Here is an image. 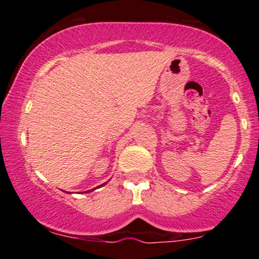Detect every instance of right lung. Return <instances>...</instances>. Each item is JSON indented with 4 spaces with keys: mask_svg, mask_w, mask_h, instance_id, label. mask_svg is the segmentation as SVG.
<instances>
[{
    "mask_svg": "<svg viewBox=\"0 0 259 259\" xmlns=\"http://www.w3.org/2000/svg\"><path fill=\"white\" fill-rule=\"evenodd\" d=\"M106 184H107V183H104V184H101V185H100V186H98V189H99V187H101V186H104V185H106ZM94 190H97V187H95V189H93V190H88V191H84V193L92 192V191H94ZM66 193H69V192H66Z\"/></svg>",
    "mask_w": 259,
    "mask_h": 259,
    "instance_id": "obj_1",
    "label": "right lung"
}]
</instances>
